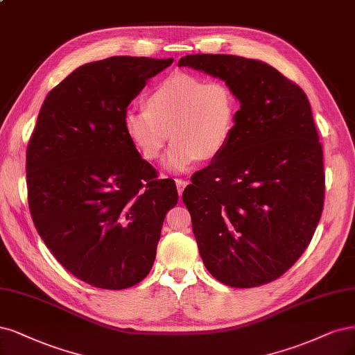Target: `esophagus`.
<instances>
[{
    "label": "esophagus",
    "instance_id": "1",
    "mask_svg": "<svg viewBox=\"0 0 355 355\" xmlns=\"http://www.w3.org/2000/svg\"><path fill=\"white\" fill-rule=\"evenodd\" d=\"M175 182H176V187H178V192H179V195H182V192H183V189L187 188V185H188V180H185V179H175Z\"/></svg>",
    "mask_w": 355,
    "mask_h": 355
}]
</instances>
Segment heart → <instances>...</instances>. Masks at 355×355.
Masks as SVG:
<instances>
[{"instance_id": "b5f03b06", "label": "heart", "mask_w": 355, "mask_h": 355, "mask_svg": "<svg viewBox=\"0 0 355 355\" xmlns=\"http://www.w3.org/2000/svg\"><path fill=\"white\" fill-rule=\"evenodd\" d=\"M145 104L125 110L123 129L148 162L162 155L170 133L164 166L172 172L216 158L234 135L238 98L223 80L178 71L155 83Z\"/></svg>"}]
</instances>
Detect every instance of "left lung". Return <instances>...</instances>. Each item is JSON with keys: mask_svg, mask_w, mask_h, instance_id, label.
Instances as JSON below:
<instances>
[{"mask_svg": "<svg viewBox=\"0 0 355 355\" xmlns=\"http://www.w3.org/2000/svg\"><path fill=\"white\" fill-rule=\"evenodd\" d=\"M178 66L225 80L241 103L227 146L182 195L204 266L232 288L272 282L309 247L323 210V151L307 95L259 60L191 54Z\"/></svg>", "mask_w": 355, "mask_h": 355, "instance_id": "1", "label": "left lung"}]
</instances>
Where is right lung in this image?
Instances as JSON below:
<instances>
[{
    "label": "right lung",
    "mask_w": 355,
    "mask_h": 355,
    "mask_svg": "<svg viewBox=\"0 0 355 355\" xmlns=\"http://www.w3.org/2000/svg\"><path fill=\"white\" fill-rule=\"evenodd\" d=\"M173 58L117 55L83 64L50 91L26 151L33 223L57 261L101 289L150 273L173 179H158L123 129L146 80Z\"/></svg>",
    "instance_id": "1"
}]
</instances>
